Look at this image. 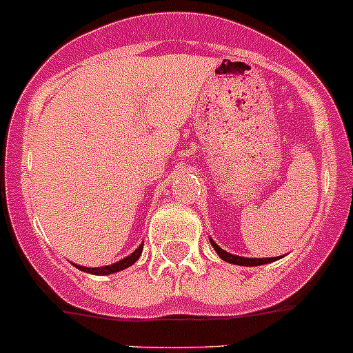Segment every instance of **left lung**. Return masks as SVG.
I'll use <instances>...</instances> for the list:
<instances>
[{
  "instance_id": "obj_1",
  "label": "left lung",
  "mask_w": 353,
  "mask_h": 353,
  "mask_svg": "<svg viewBox=\"0 0 353 353\" xmlns=\"http://www.w3.org/2000/svg\"><path fill=\"white\" fill-rule=\"evenodd\" d=\"M210 245L212 248L217 252V256L221 257L223 261H226V263H232V265H239V266H259V265H266V263H272V261H277L281 259V257H277V259H274V257H263V259H256V257H241V256H234V254H228L226 250H223L221 246L217 245L214 239H210Z\"/></svg>"
}]
</instances>
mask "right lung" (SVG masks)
Listing matches in <instances>:
<instances>
[{
    "instance_id": "1",
    "label": "right lung",
    "mask_w": 353,
    "mask_h": 353,
    "mask_svg": "<svg viewBox=\"0 0 353 353\" xmlns=\"http://www.w3.org/2000/svg\"><path fill=\"white\" fill-rule=\"evenodd\" d=\"M141 252H143V243L137 246L136 250L132 252L130 256H127L125 259H121V261H117V263H114V265L96 266V268H87V266H81V265H74V266H76V268H79L81 272L94 274V276H108V274H116V272H121V270H125V268H128V266L134 265V263L139 259V256H141Z\"/></svg>"
}]
</instances>
